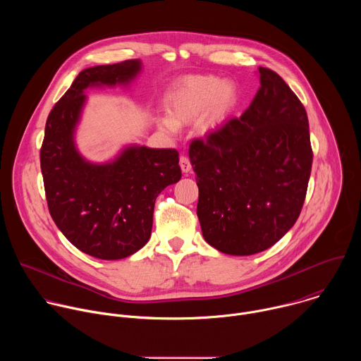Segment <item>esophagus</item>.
I'll use <instances>...</instances> for the list:
<instances>
[{"instance_id": "34e87169", "label": "esophagus", "mask_w": 361, "mask_h": 361, "mask_svg": "<svg viewBox=\"0 0 361 361\" xmlns=\"http://www.w3.org/2000/svg\"><path fill=\"white\" fill-rule=\"evenodd\" d=\"M180 167H181V171H183L184 174H188V173H190L191 164H190L188 157H185V156H181V157H180Z\"/></svg>"}]
</instances>
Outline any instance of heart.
I'll return each instance as SVG.
<instances>
[{
	"instance_id": "b5f03b06",
	"label": "heart",
	"mask_w": 361,
	"mask_h": 361,
	"mask_svg": "<svg viewBox=\"0 0 361 361\" xmlns=\"http://www.w3.org/2000/svg\"><path fill=\"white\" fill-rule=\"evenodd\" d=\"M237 104V90L233 82H220L216 77L185 78L169 99V118L159 120V126L169 134L177 126L194 121L201 113L198 127L207 133L220 126Z\"/></svg>"
}]
</instances>
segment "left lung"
Listing matches in <instances>:
<instances>
[{"mask_svg":"<svg viewBox=\"0 0 361 361\" xmlns=\"http://www.w3.org/2000/svg\"><path fill=\"white\" fill-rule=\"evenodd\" d=\"M259 71L262 87L241 117L188 151L204 240L231 255L264 251L294 226L312 173L304 106L277 73Z\"/></svg>","mask_w":361,"mask_h":361,"instance_id":"obj_1","label":"left lung"}]
</instances>
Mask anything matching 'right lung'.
<instances>
[{"label": "right lung", "instance_id": "right-lung-1", "mask_svg": "<svg viewBox=\"0 0 361 361\" xmlns=\"http://www.w3.org/2000/svg\"><path fill=\"white\" fill-rule=\"evenodd\" d=\"M138 60L81 71L49 111L39 163L51 217L66 238L101 260H120L147 244L154 202L181 178L174 148L127 147L107 164L85 161L74 145V130L91 85L128 84Z\"/></svg>", "mask_w": 361, "mask_h": 361}]
</instances>
